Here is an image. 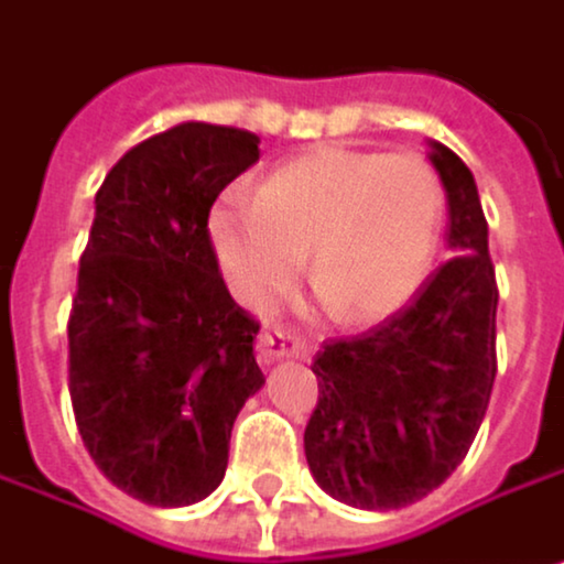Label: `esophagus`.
I'll return each mask as SVG.
<instances>
[{"label":"esophagus","instance_id":"esophagus-1","mask_svg":"<svg viewBox=\"0 0 564 564\" xmlns=\"http://www.w3.org/2000/svg\"><path fill=\"white\" fill-rule=\"evenodd\" d=\"M257 350H260V360L263 365H273L280 357H307V344L284 330V327H273V330H263L260 340H257Z\"/></svg>","mask_w":564,"mask_h":564}]
</instances>
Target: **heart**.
<instances>
[{"mask_svg":"<svg viewBox=\"0 0 564 564\" xmlns=\"http://www.w3.org/2000/svg\"><path fill=\"white\" fill-rule=\"evenodd\" d=\"M441 217L445 193L421 156L317 150L276 166L253 189V204L224 199L210 240L243 307H270L307 253V280L330 314L368 327L421 291Z\"/></svg>","mask_w":564,"mask_h":564,"instance_id":"obj_1","label":"heart"}]
</instances>
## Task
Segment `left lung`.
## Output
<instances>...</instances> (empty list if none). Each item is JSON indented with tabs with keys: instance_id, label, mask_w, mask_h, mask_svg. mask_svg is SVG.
Here are the masks:
<instances>
[{
	"instance_id": "1",
	"label": "left lung",
	"mask_w": 564,
	"mask_h": 564,
	"mask_svg": "<svg viewBox=\"0 0 564 564\" xmlns=\"http://www.w3.org/2000/svg\"><path fill=\"white\" fill-rule=\"evenodd\" d=\"M427 147L455 257L408 311L324 344L314 360L321 398L304 431L307 468L330 498L368 511L414 505L445 485L495 384L498 288L478 186L445 143Z\"/></svg>"
}]
</instances>
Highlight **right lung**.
Segmentation results:
<instances>
[{
	"mask_svg": "<svg viewBox=\"0 0 564 564\" xmlns=\"http://www.w3.org/2000/svg\"><path fill=\"white\" fill-rule=\"evenodd\" d=\"M247 130L180 123L133 147L99 193L69 314V398L83 445L156 508L207 498L230 431L263 388L260 324L217 267L210 207L260 160Z\"/></svg>",
	"mask_w": 564,
	"mask_h": 564,
	"instance_id": "obj_1",
	"label": "right lung"
}]
</instances>
